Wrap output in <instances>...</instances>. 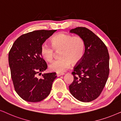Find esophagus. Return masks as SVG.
Here are the masks:
<instances>
[{"label":"esophagus","instance_id":"obj_1","mask_svg":"<svg viewBox=\"0 0 121 121\" xmlns=\"http://www.w3.org/2000/svg\"><path fill=\"white\" fill-rule=\"evenodd\" d=\"M64 74L65 73H62V72H57V73H56V75H57V77H59V76H60L64 75Z\"/></svg>","mask_w":121,"mask_h":121}]
</instances>
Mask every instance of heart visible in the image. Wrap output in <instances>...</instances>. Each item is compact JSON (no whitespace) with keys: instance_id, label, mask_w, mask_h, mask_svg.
I'll return each instance as SVG.
<instances>
[{"instance_id":"b5f03b06","label":"heart","mask_w":121,"mask_h":121,"mask_svg":"<svg viewBox=\"0 0 121 121\" xmlns=\"http://www.w3.org/2000/svg\"><path fill=\"white\" fill-rule=\"evenodd\" d=\"M51 46L46 43L42 45L40 49L41 56L51 61L54 57V50L59 52V59L50 64L51 71L62 72L73 64L78 63L82 59L85 53L84 40L80 36H72L67 34L61 33L55 35L51 39Z\"/></svg>"}]
</instances>
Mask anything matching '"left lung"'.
<instances>
[{"instance_id":"8db88e82","label":"left lung","mask_w":121,"mask_h":121,"mask_svg":"<svg viewBox=\"0 0 121 121\" xmlns=\"http://www.w3.org/2000/svg\"><path fill=\"white\" fill-rule=\"evenodd\" d=\"M70 32L83 39L85 49L82 59L74 67L73 81L69 90L78 101L91 102L99 96L107 81L109 71L107 48L97 35L84 27H77Z\"/></svg>"}]
</instances>
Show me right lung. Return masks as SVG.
Wrapping results in <instances>:
<instances>
[{
	"instance_id": "1",
	"label": "right lung",
	"mask_w": 121,
	"mask_h": 121,
	"mask_svg": "<svg viewBox=\"0 0 121 121\" xmlns=\"http://www.w3.org/2000/svg\"><path fill=\"white\" fill-rule=\"evenodd\" d=\"M56 30H40L21 35L15 40L9 52V65L14 88L24 100L40 102L51 92L55 72L41 74L48 68L41 57L42 45Z\"/></svg>"
}]
</instances>
